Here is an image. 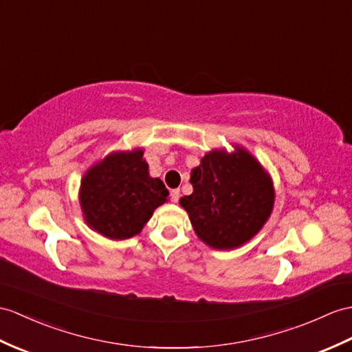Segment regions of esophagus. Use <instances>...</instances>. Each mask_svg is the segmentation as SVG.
I'll list each match as a JSON object with an SVG mask.
<instances>
[{
    "mask_svg": "<svg viewBox=\"0 0 352 352\" xmlns=\"http://www.w3.org/2000/svg\"><path fill=\"white\" fill-rule=\"evenodd\" d=\"M178 199H179V190L178 189L170 190V201L178 202Z\"/></svg>",
    "mask_w": 352,
    "mask_h": 352,
    "instance_id": "1",
    "label": "esophagus"
}]
</instances>
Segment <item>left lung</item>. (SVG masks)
Wrapping results in <instances>:
<instances>
[{
	"mask_svg": "<svg viewBox=\"0 0 352 352\" xmlns=\"http://www.w3.org/2000/svg\"><path fill=\"white\" fill-rule=\"evenodd\" d=\"M192 195L179 199L198 239L216 250L250 241L272 216L273 179L244 146L214 148L192 169Z\"/></svg>",
	"mask_w": 352,
	"mask_h": 352,
	"instance_id": "left-lung-1",
	"label": "left lung"
}]
</instances>
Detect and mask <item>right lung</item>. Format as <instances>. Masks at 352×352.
<instances>
[{
    "label": "right lung",
    "mask_w": 352,
    "mask_h": 352,
    "mask_svg": "<svg viewBox=\"0 0 352 352\" xmlns=\"http://www.w3.org/2000/svg\"><path fill=\"white\" fill-rule=\"evenodd\" d=\"M168 189L153 178L142 148L112 151L80 179L79 204L85 223L109 240L132 239L154 210L168 201Z\"/></svg>",
    "instance_id": "add662e5"
}]
</instances>
